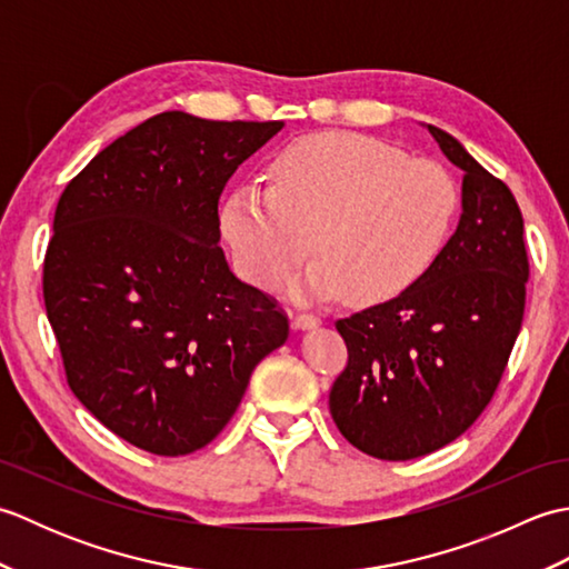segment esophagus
Here are the masks:
<instances>
[{
  "mask_svg": "<svg viewBox=\"0 0 569 569\" xmlns=\"http://www.w3.org/2000/svg\"><path fill=\"white\" fill-rule=\"evenodd\" d=\"M320 325V318L318 316H293V320H291V328L293 330H316Z\"/></svg>",
  "mask_w": 569,
  "mask_h": 569,
  "instance_id": "esophagus-1",
  "label": "esophagus"
}]
</instances>
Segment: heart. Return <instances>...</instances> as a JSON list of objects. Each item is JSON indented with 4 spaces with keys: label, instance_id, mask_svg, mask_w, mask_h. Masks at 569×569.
Here are the masks:
<instances>
[{
    "label": "heart",
    "instance_id": "1",
    "mask_svg": "<svg viewBox=\"0 0 569 569\" xmlns=\"http://www.w3.org/2000/svg\"><path fill=\"white\" fill-rule=\"evenodd\" d=\"M269 173V188L227 192L220 229L237 271L257 286L316 249L320 259L291 286L303 300L377 306L401 296L438 261L459 210L447 168L355 131L300 137Z\"/></svg>",
    "mask_w": 569,
    "mask_h": 569
}]
</instances>
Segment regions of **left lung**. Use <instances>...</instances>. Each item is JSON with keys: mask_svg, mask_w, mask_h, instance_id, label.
Returning a JSON list of instances; mask_svg holds the SVG:
<instances>
[{"mask_svg": "<svg viewBox=\"0 0 569 569\" xmlns=\"http://www.w3.org/2000/svg\"><path fill=\"white\" fill-rule=\"evenodd\" d=\"M462 171V214L432 269L393 300L337 320L349 349L330 391L357 450L416 459L457 440L491 401L521 332L528 283L513 192L462 143L426 124Z\"/></svg>", "mask_w": 569, "mask_h": 569, "instance_id": "8db88e82", "label": "left lung"}]
</instances>
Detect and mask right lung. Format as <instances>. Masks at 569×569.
I'll return each instance as SVG.
<instances>
[{"label":"right lung","mask_w":569,"mask_h":569,"mask_svg":"<svg viewBox=\"0 0 569 569\" xmlns=\"http://www.w3.org/2000/svg\"><path fill=\"white\" fill-rule=\"evenodd\" d=\"M283 122L163 112L66 186L43 261L70 391L119 438L178 457L212 442L288 320L229 271L217 204Z\"/></svg>","instance_id":"right-lung-1"}]
</instances>
